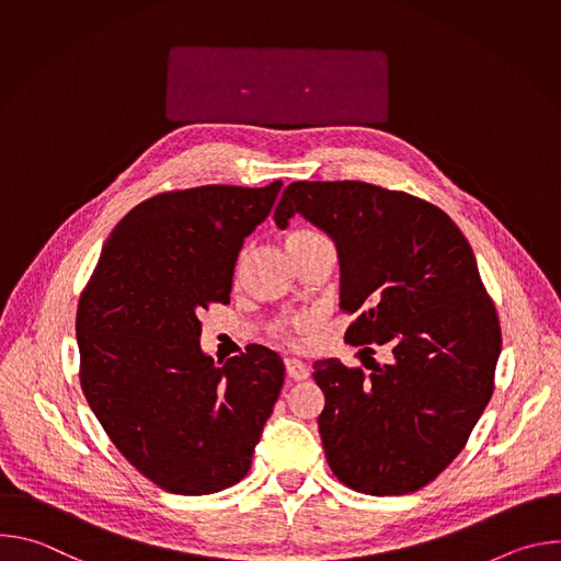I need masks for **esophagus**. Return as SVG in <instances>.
<instances>
[{
  "mask_svg": "<svg viewBox=\"0 0 561 561\" xmlns=\"http://www.w3.org/2000/svg\"><path fill=\"white\" fill-rule=\"evenodd\" d=\"M284 364H286V373H288V377H290V379H295V381H301V379H306V377L310 375V368H308L304 362H299V359L288 357Z\"/></svg>",
  "mask_w": 561,
  "mask_h": 561,
  "instance_id": "obj_1",
  "label": "esophagus"
}]
</instances>
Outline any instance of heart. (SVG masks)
Listing matches in <instances>:
<instances>
[{
    "instance_id": "1",
    "label": "heart",
    "mask_w": 561,
    "mask_h": 561,
    "mask_svg": "<svg viewBox=\"0 0 561 561\" xmlns=\"http://www.w3.org/2000/svg\"><path fill=\"white\" fill-rule=\"evenodd\" d=\"M314 237H322V234L314 232V230H290L286 234V239H284V247H286V251H290V249H295V247H299L304 242H310V239H314ZM306 327H308V322H306V319H301V317L299 319H282V322L273 324V331L279 337H290L293 331H304Z\"/></svg>"
}]
</instances>
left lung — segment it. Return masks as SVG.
<instances>
[{
  "label": "left lung",
  "instance_id": "8db88e82",
  "mask_svg": "<svg viewBox=\"0 0 561 561\" xmlns=\"http://www.w3.org/2000/svg\"><path fill=\"white\" fill-rule=\"evenodd\" d=\"M333 237L340 308L353 346L392 362H314L327 404L317 417L331 470L366 495L426 486L459 455L493 394L502 329L468 239L437 206L366 182H295L275 208Z\"/></svg>",
  "mask_w": 561,
  "mask_h": 561
}]
</instances>
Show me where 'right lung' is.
I'll return each instance as SVG.
<instances>
[{
  "label": "right lung",
  "instance_id": "1",
  "mask_svg": "<svg viewBox=\"0 0 561 561\" xmlns=\"http://www.w3.org/2000/svg\"><path fill=\"white\" fill-rule=\"evenodd\" d=\"M282 182L199 186L137 204L111 232L77 306L79 381L117 450L152 484L210 495L242 479L284 383L260 344L215 362L199 310L228 304L244 239Z\"/></svg>",
  "mask_w": 561,
  "mask_h": 561
}]
</instances>
